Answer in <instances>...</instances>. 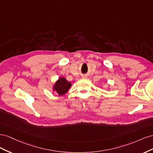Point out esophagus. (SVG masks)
Here are the masks:
<instances>
[{
	"label": "esophagus",
	"mask_w": 153,
	"mask_h": 153,
	"mask_svg": "<svg viewBox=\"0 0 153 153\" xmlns=\"http://www.w3.org/2000/svg\"><path fill=\"white\" fill-rule=\"evenodd\" d=\"M82 78H86V76H83Z\"/></svg>",
	"instance_id": "34e87169"
}]
</instances>
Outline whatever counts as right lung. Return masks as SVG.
Instances as JSON below:
<instances>
[{"mask_svg": "<svg viewBox=\"0 0 153 153\" xmlns=\"http://www.w3.org/2000/svg\"><path fill=\"white\" fill-rule=\"evenodd\" d=\"M71 85L70 82H68L65 78L62 76L59 77V79L55 82L52 89L53 92H57L59 96H62L68 92Z\"/></svg>", "mask_w": 153, "mask_h": 153, "instance_id": "1", "label": "right lung"}]
</instances>
